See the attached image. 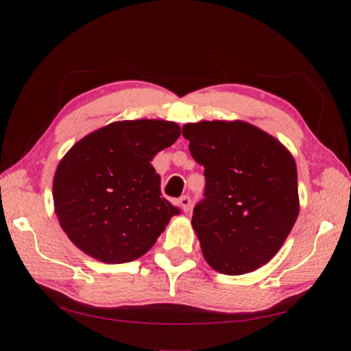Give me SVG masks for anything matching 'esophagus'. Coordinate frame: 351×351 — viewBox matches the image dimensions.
Returning <instances> with one entry per match:
<instances>
[{
	"instance_id": "34e87169",
	"label": "esophagus",
	"mask_w": 351,
	"mask_h": 351,
	"mask_svg": "<svg viewBox=\"0 0 351 351\" xmlns=\"http://www.w3.org/2000/svg\"><path fill=\"white\" fill-rule=\"evenodd\" d=\"M180 204H181L184 212H189L190 207H192V199H190L189 195H184V197L180 198Z\"/></svg>"
}]
</instances>
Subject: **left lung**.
Masks as SVG:
<instances>
[{"instance_id": "obj_1", "label": "left lung", "mask_w": 351, "mask_h": 351, "mask_svg": "<svg viewBox=\"0 0 351 351\" xmlns=\"http://www.w3.org/2000/svg\"><path fill=\"white\" fill-rule=\"evenodd\" d=\"M192 158L204 167V198L192 226L213 269L240 276L274 257L299 215L294 158L251 123L182 127Z\"/></svg>"}]
</instances>
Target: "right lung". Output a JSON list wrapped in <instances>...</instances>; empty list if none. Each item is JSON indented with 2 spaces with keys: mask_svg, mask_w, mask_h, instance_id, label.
<instances>
[{
  "mask_svg": "<svg viewBox=\"0 0 351 351\" xmlns=\"http://www.w3.org/2000/svg\"><path fill=\"white\" fill-rule=\"evenodd\" d=\"M181 128L167 121H122L85 136L58 164L52 195L69 240L104 263L144 255L181 210L161 193L152 165Z\"/></svg>",
  "mask_w": 351,
  "mask_h": 351,
  "instance_id": "right-lung-1",
  "label": "right lung"
}]
</instances>
